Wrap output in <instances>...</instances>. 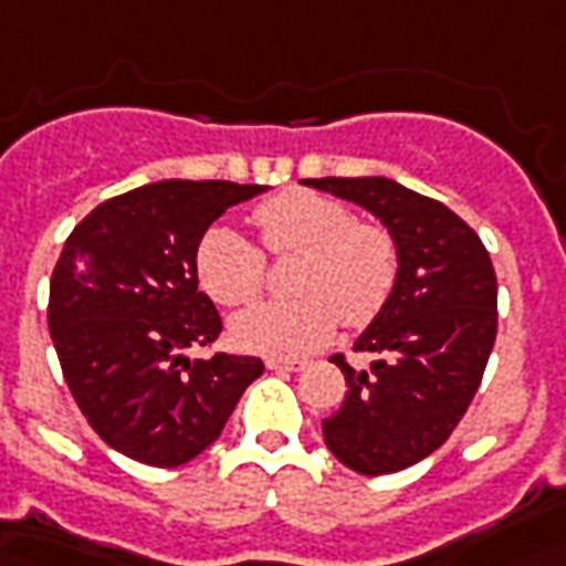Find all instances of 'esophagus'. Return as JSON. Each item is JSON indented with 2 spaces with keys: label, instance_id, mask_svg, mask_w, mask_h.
<instances>
[{
  "label": "esophagus",
  "instance_id": "esophagus-1",
  "mask_svg": "<svg viewBox=\"0 0 566 566\" xmlns=\"http://www.w3.org/2000/svg\"><path fill=\"white\" fill-rule=\"evenodd\" d=\"M266 367L270 370H284V374H296V370H303V361H294V358H266Z\"/></svg>",
  "mask_w": 566,
  "mask_h": 566
}]
</instances>
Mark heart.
<instances>
[{"label":"heart","instance_id":"1","mask_svg":"<svg viewBox=\"0 0 566 566\" xmlns=\"http://www.w3.org/2000/svg\"><path fill=\"white\" fill-rule=\"evenodd\" d=\"M254 223L266 251L303 256L294 272V300H270L239 312L229 334L235 346L270 358H296L318 349L339 322L365 327L374 322L398 282V244L379 223H358L349 205L287 189L254 208ZM266 275V260L254 242L229 227H211L196 248V279L220 306L251 303Z\"/></svg>","mask_w":566,"mask_h":566}]
</instances>
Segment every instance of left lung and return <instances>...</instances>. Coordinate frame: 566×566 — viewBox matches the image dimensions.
<instances>
[{
	"label": "left lung",
	"instance_id": "left-lung-1",
	"mask_svg": "<svg viewBox=\"0 0 566 566\" xmlns=\"http://www.w3.org/2000/svg\"><path fill=\"white\" fill-rule=\"evenodd\" d=\"M310 187L379 217L398 244V282L355 352L343 355L349 392L322 420L324 444L358 475H392L426 460L457 429L475 398L496 339V272L475 229L441 201L389 177H322Z\"/></svg>",
	"mask_w": 566,
	"mask_h": 566
}]
</instances>
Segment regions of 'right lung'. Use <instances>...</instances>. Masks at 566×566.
Segmentation results:
<instances>
[{
    "label": "right lung",
    "instance_id": "obj_1",
    "mask_svg": "<svg viewBox=\"0 0 566 566\" xmlns=\"http://www.w3.org/2000/svg\"><path fill=\"white\" fill-rule=\"evenodd\" d=\"M263 189L159 180L97 205L70 232L49 331L82 417L118 453L156 469L196 460L263 374L254 355H187L223 331L196 279L201 235Z\"/></svg>",
    "mask_w": 566,
    "mask_h": 566
}]
</instances>
